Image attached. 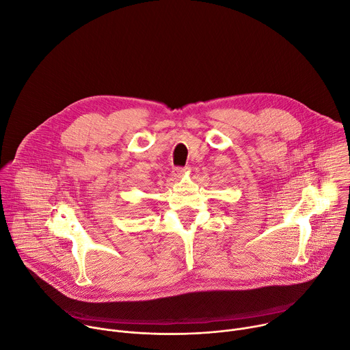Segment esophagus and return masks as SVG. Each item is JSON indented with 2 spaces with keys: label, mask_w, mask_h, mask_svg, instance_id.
Returning a JSON list of instances; mask_svg holds the SVG:
<instances>
[{
  "label": "esophagus",
  "mask_w": 350,
  "mask_h": 350,
  "mask_svg": "<svg viewBox=\"0 0 350 350\" xmlns=\"http://www.w3.org/2000/svg\"><path fill=\"white\" fill-rule=\"evenodd\" d=\"M187 172H188V167H176V169H174L176 177H181V176H184Z\"/></svg>",
  "instance_id": "34e87169"
}]
</instances>
